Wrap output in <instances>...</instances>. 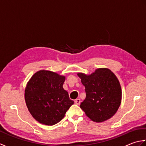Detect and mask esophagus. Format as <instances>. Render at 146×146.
<instances>
[{
    "mask_svg": "<svg viewBox=\"0 0 146 146\" xmlns=\"http://www.w3.org/2000/svg\"><path fill=\"white\" fill-rule=\"evenodd\" d=\"M75 103L76 105H80V103H81V100H80V98H76V100H75Z\"/></svg>",
    "mask_w": 146,
    "mask_h": 146,
    "instance_id": "esophagus-1",
    "label": "esophagus"
}]
</instances>
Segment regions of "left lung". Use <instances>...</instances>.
Returning <instances> with one entry per match:
<instances>
[{
  "label": "left lung",
  "instance_id": "8db88e82",
  "mask_svg": "<svg viewBox=\"0 0 146 146\" xmlns=\"http://www.w3.org/2000/svg\"><path fill=\"white\" fill-rule=\"evenodd\" d=\"M85 87L86 98L80 108L95 122H102L113 117L122 100L119 80L108 68L96 69L90 75L77 73Z\"/></svg>",
  "mask_w": 146,
  "mask_h": 146
}]
</instances>
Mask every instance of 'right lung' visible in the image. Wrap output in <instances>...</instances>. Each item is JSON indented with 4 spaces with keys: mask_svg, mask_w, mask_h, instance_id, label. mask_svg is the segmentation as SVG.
<instances>
[{
    "mask_svg": "<svg viewBox=\"0 0 146 146\" xmlns=\"http://www.w3.org/2000/svg\"><path fill=\"white\" fill-rule=\"evenodd\" d=\"M64 80V76L43 70L37 71L27 82L24 93L27 107L42 124L58 123L74 104L63 87Z\"/></svg>",
    "mask_w": 146,
    "mask_h": 146,
    "instance_id": "1",
    "label": "right lung"
}]
</instances>
